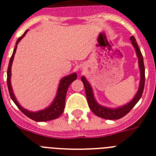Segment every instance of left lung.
Instances as JSON below:
<instances>
[{
  "label": "left lung",
  "mask_w": 156,
  "mask_h": 156,
  "mask_svg": "<svg viewBox=\"0 0 156 156\" xmlns=\"http://www.w3.org/2000/svg\"><path fill=\"white\" fill-rule=\"evenodd\" d=\"M130 39L131 40V43H132L134 49H135L137 57H138V63H139V68L140 71H141V81H140L139 89L137 91L134 99H132V101L129 102L128 104L122 106V107L117 108V109H109V108H106L100 106V105L98 104L96 101L95 100V99H94L92 88H91L89 83L86 81L85 77H81V81H82L84 86H85V94H86L88 106L92 111V113H94L96 116L102 117L103 119H106V120H118V119L122 118L123 116L127 115L131 110V109L135 106L136 103L139 101V99H141L143 91H144L145 75H144V61H143L142 54L140 51L138 45L137 44L135 38L132 36H130Z\"/></svg>",
  "instance_id": "obj_1"
}]
</instances>
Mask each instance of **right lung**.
Segmentation results:
<instances>
[{"label": "right lung", "mask_w": 156, "mask_h": 156, "mask_svg": "<svg viewBox=\"0 0 156 156\" xmlns=\"http://www.w3.org/2000/svg\"><path fill=\"white\" fill-rule=\"evenodd\" d=\"M27 33V30L24 33V34L22 36L18 39L16 42V45H15V47L14 49L13 54H12L11 59H10L9 64H8V71H7V83H8V91H9L10 96L12 98V99L13 100V102H15V105L18 106L21 111L26 115V116H28L29 118L32 119V120H35V121H48V120H54V119L58 118L59 116H61V114L64 112V106H65V98H66V94H67V91L68 89V87L69 85L72 83L73 81H75L77 78V75L75 73L72 74V75H70L68 76H66L64 78H63L61 79V82H60V85H59L58 91H57V96H56L55 99L51 105L49 106L47 109L41 110V111H38L36 113H33V112H29L26 109H25L24 108H22L20 105L18 103L16 99H15V95H14L13 92H12V85H11V68H12V61H13L14 56H15V51H16L17 49V45L19 43L22 38L25 36V35Z\"/></svg>", "instance_id": "right-lung-1"}]
</instances>
